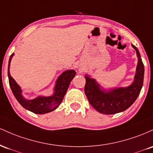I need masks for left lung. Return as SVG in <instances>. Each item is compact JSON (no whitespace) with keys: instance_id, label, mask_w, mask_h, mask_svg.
I'll return each mask as SVG.
<instances>
[{"instance_id":"8db88e82","label":"left lung","mask_w":153,"mask_h":153,"mask_svg":"<svg viewBox=\"0 0 153 153\" xmlns=\"http://www.w3.org/2000/svg\"><path fill=\"white\" fill-rule=\"evenodd\" d=\"M131 46L136 51L138 63L134 81L129 86L105 90L95 79L87 74L85 76V95L91 105L101 114L111 115L123 112L134 102L140 95L143 85L145 68L138 49L134 45Z\"/></svg>"}]
</instances>
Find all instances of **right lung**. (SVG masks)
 I'll return each mask as SVG.
<instances>
[{
  "label": "right lung",
  "instance_id": "obj_1",
  "mask_svg": "<svg viewBox=\"0 0 153 153\" xmlns=\"http://www.w3.org/2000/svg\"><path fill=\"white\" fill-rule=\"evenodd\" d=\"M14 53L10 56L8 66V76L12 92L20 105L25 109L36 114H45L54 111L62 102L66 95L70 82L76 75L74 70H66L58 77L53 89V94L51 96H38L35 98L28 100L22 95V90L14 79L10 74V64Z\"/></svg>",
  "mask_w": 153,
  "mask_h": 153
}]
</instances>
